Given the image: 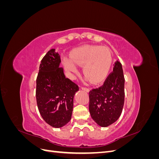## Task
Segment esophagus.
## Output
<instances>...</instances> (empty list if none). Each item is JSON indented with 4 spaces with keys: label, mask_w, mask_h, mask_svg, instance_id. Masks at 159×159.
I'll list each match as a JSON object with an SVG mask.
<instances>
[{
    "label": "esophagus",
    "mask_w": 159,
    "mask_h": 159,
    "mask_svg": "<svg viewBox=\"0 0 159 159\" xmlns=\"http://www.w3.org/2000/svg\"><path fill=\"white\" fill-rule=\"evenodd\" d=\"M81 89H82V90H84V91H86V92H89V88H85V87H81Z\"/></svg>",
    "instance_id": "34e87169"
}]
</instances>
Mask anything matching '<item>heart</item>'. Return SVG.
<instances>
[{"label": "heart", "instance_id": "heart-1", "mask_svg": "<svg viewBox=\"0 0 159 159\" xmlns=\"http://www.w3.org/2000/svg\"><path fill=\"white\" fill-rule=\"evenodd\" d=\"M63 63L66 70L70 74H78L76 65L83 66V73L91 82H102L109 74L112 64L110 51L105 47L87 46L74 51L71 58L64 57Z\"/></svg>", "mask_w": 159, "mask_h": 159}]
</instances>
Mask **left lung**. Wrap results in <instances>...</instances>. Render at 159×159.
<instances>
[{
	"mask_svg": "<svg viewBox=\"0 0 159 159\" xmlns=\"http://www.w3.org/2000/svg\"><path fill=\"white\" fill-rule=\"evenodd\" d=\"M124 87L122 65L117 61L103 85L89 93V113L98 125L106 127L119 119L124 105Z\"/></svg>",
	"mask_w": 159,
	"mask_h": 159,
	"instance_id": "1",
	"label": "left lung"
}]
</instances>
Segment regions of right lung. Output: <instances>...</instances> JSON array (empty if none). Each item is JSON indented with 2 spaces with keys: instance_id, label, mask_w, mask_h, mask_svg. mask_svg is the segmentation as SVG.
I'll list each match as a JSON object with an SVG mask.
<instances>
[{
  "instance_id": "obj_1",
  "label": "right lung",
  "mask_w": 159,
  "mask_h": 159,
  "mask_svg": "<svg viewBox=\"0 0 159 159\" xmlns=\"http://www.w3.org/2000/svg\"><path fill=\"white\" fill-rule=\"evenodd\" d=\"M60 56L51 49L43 57L36 78V98L42 117L50 126L60 128L71 119L74 97L78 85L66 78L60 68Z\"/></svg>"
}]
</instances>
